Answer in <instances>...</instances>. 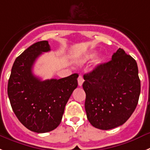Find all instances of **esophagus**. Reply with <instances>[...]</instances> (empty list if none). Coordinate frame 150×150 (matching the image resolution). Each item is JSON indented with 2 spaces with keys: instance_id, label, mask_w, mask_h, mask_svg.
Returning <instances> with one entry per match:
<instances>
[{
  "instance_id": "obj_1",
  "label": "esophagus",
  "mask_w": 150,
  "mask_h": 150,
  "mask_svg": "<svg viewBox=\"0 0 150 150\" xmlns=\"http://www.w3.org/2000/svg\"><path fill=\"white\" fill-rule=\"evenodd\" d=\"M83 82H84V79H83V77L81 75H79V79H78V83H79V85L80 86H82Z\"/></svg>"
}]
</instances>
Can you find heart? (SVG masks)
<instances>
[{
	"instance_id": "heart-1",
	"label": "heart",
	"mask_w": 150,
	"mask_h": 150,
	"mask_svg": "<svg viewBox=\"0 0 150 150\" xmlns=\"http://www.w3.org/2000/svg\"><path fill=\"white\" fill-rule=\"evenodd\" d=\"M96 57H97V52H91V53H88V54H86V55L84 56L83 57H81V59H79V60H78V62L80 63V64H83V63L88 62V61L91 60V59H93V58H95ZM100 62V61L98 60L96 63H97V64H99Z\"/></svg>"
}]
</instances>
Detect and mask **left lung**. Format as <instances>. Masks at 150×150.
I'll return each instance as SVG.
<instances>
[{"label": "left lung", "mask_w": 150, "mask_h": 150, "mask_svg": "<svg viewBox=\"0 0 150 150\" xmlns=\"http://www.w3.org/2000/svg\"><path fill=\"white\" fill-rule=\"evenodd\" d=\"M87 118L98 129L123 125L137 105L140 81L137 62L119 48L110 61L84 75Z\"/></svg>", "instance_id": "left-lung-1"}]
</instances>
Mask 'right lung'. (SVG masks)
I'll return each instance as SVG.
<instances>
[{
	"instance_id": "add662e5",
	"label": "right lung",
	"mask_w": 150,
	"mask_h": 150,
	"mask_svg": "<svg viewBox=\"0 0 150 150\" xmlns=\"http://www.w3.org/2000/svg\"><path fill=\"white\" fill-rule=\"evenodd\" d=\"M50 50L48 41H38L16 59L8 81L7 94L19 122L30 131L46 133L57 128L65 106L78 87V74L60 79L41 81L32 72L43 52Z\"/></svg>"
}]
</instances>
